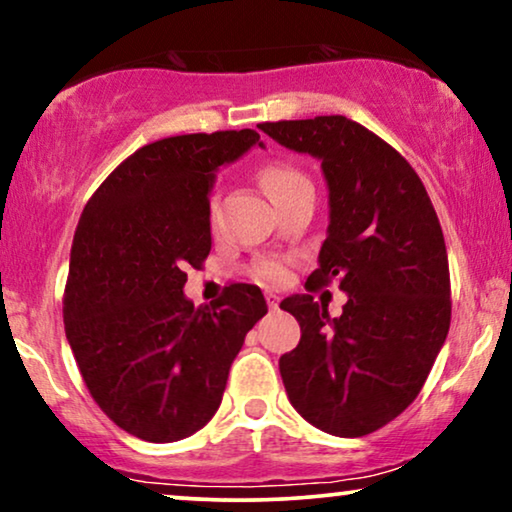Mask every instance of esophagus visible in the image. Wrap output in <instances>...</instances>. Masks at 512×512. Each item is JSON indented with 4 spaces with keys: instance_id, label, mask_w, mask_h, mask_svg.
Instances as JSON below:
<instances>
[{
    "instance_id": "1",
    "label": "esophagus",
    "mask_w": 512,
    "mask_h": 512,
    "mask_svg": "<svg viewBox=\"0 0 512 512\" xmlns=\"http://www.w3.org/2000/svg\"><path fill=\"white\" fill-rule=\"evenodd\" d=\"M265 303H268L270 310H277V307H279V296H277V293L268 291V293H265Z\"/></svg>"
}]
</instances>
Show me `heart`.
<instances>
[{"mask_svg": "<svg viewBox=\"0 0 512 512\" xmlns=\"http://www.w3.org/2000/svg\"><path fill=\"white\" fill-rule=\"evenodd\" d=\"M305 184H310L305 174L300 172L298 167L286 163H272L268 167H263L261 172V186L263 191L270 195L272 202H277L279 198H284V195H289L291 191H296V188ZM254 275L256 279H261V282L282 284L286 282L289 270H286V265L282 261H277V258H261V261L254 265Z\"/></svg>", "mask_w": 512, "mask_h": 512, "instance_id": "b5f03b06", "label": "heart"}]
</instances>
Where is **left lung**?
Listing matches in <instances>:
<instances>
[{"mask_svg": "<svg viewBox=\"0 0 512 512\" xmlns=\"http://www.w3.org/2000/svg\"><path fill=\"white\" fill-rule=\"evenodd\" d=\"M321 160L328 230L312 289L340 279L331 319L310 293L282 300L300 342L279 359L293 408L340 438L373 433L422 391L450 331V268L429 193L401 153L345 116L258 125Z\"/></svg>", "mask_w": 512, "mask_h": 512, "instance_id": "1", "label": "left lung"}]
</instances>
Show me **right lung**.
I'll use <instances>...</instances> for the list:
<instances>
[{
  "label": "right lung",
  "instance_id": "add662e5",
  "mask_svg": "<svg viewBox=\"0 0 512 512\" xmlns=\"http://www.w3.org/2000/svg\"><path fill=\"white\" fill-rule=\"evenodd\" d=\"M263 146L256 130L146 144L104 179L76 226L62 300L83 382L111 422L174 443L219 410L230 363L268 312L254 284L216 303L184 296L186 268L212 249L216 170Z\"/></svg>",
  "mask_w": 512,
  "mask_h": 512
}]
</instances>
